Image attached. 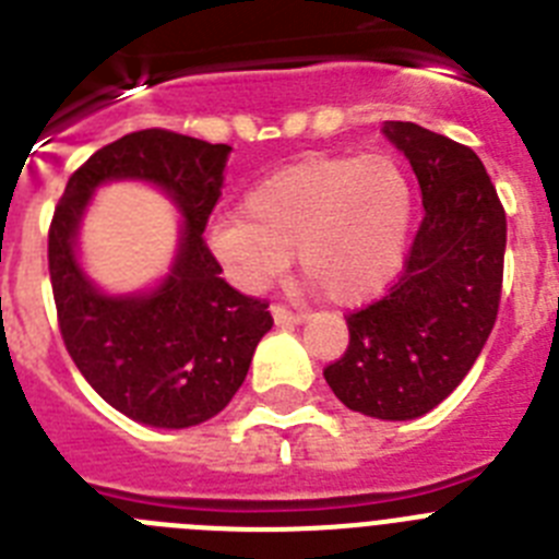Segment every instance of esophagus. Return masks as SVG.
Segmentation results:
<instances>
[{
	"label": "esophagus",
	"instance_id": "obj_1",
	"mask_svg": "<svg viewBox=\"0 0 559 559\" xmlns=\"http://www.w3.org/2000/svg\"><path fill=\"white\" fill-rule=\"evenodd\" d=\"M271 316H274V322L280 324V328H290V324L302 322V313H299V310H290L280 302L271 305Z\"/></svg>",
	"mask_w": 559,
	"mask_h": 559
}]
</instances>
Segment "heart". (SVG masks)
I'll return each instance as SVG.
<instances>
[{"instance_id":"heart-1","label":"heart","mask_w":559,"mask_h":559,"mask_svg":"<svg viewBox=\"0 0 559 559\" xmlns=\"http://www.w3.org/2000/svg\"><path fill=\"white\" fill-rule=\"evenodd\" d=\"M412 210V181L389 153L308 156L257 181L243 218L210 226V249L246 288L283 274L299 249L305 276L330 302L358 305L403 265Z\"/></svg>"}]
</instances>
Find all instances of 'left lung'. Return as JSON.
Returning a JSON list of instances; mask_svg holds the SVG:
<instances>
[{
	"label": "left lung",
	"instance_id": "left-lung-1",
	"mask_svg": "<svg viewBox=\"0 0 559 559\" xmlns=\"http://www.w3.org/2000/svg\"><path fill=\"white\" fill-rule=\"evenodd\" d=\"M383 131L412 162L426 215L386 294L347 316L349 344L324 380L353 412L414 419L462 383L496 324L507 215L471 147L414 122Z\"/></svg>",
	"mask_w": 559,
	"mask_h": 559
}]
</instances>
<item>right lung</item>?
I'll return each mask as SVG.
<instances>
[{
  "label": "right lung",
  "mask_w": 559,
  "mask_h": 559,
  "mask_svg": "<svg viewBox=\"0 0 559 559\" xmlns=\"http://www.w3.org/2000/svg\"><path fill=\"white\" fill-rule=\"evenodd\" d=\"M229 151L167 128L126 133L69 176L49 224V280L67 353L108 406L145 426L190 428L224 412L274 324L265 299L221 276L204 240ZM108 178L153 180L186 212L177 265L147 297H103L74 263L80 215Z\"/></svg>",
  "instance_id": "add662e5"
}]
</instances>
